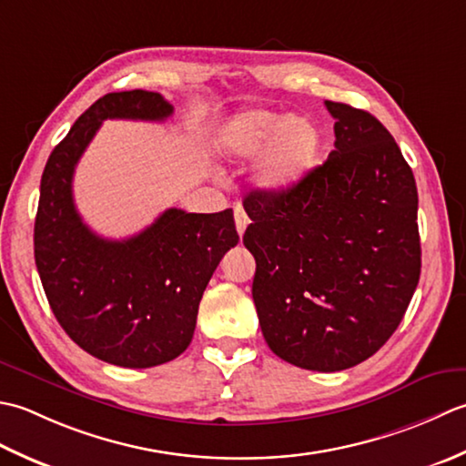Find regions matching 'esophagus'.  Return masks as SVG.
Returning <instances> with one entry per match:
<instances>
[{"mask_svg": "<svg viewBox=\"0 0 466 466\" xmlns=\"http://www.w3.org/2000/svg\"><path fill=\"white\" fill-rule=\"evenodd\" d=\"M247 225H249V217L243 211L241 205H235V227H237V233L243 237Z\"/></svg>", "mask_w": 466, "mask_h": 466, "instance_id": "obj_1", "label": "esophagus"}]
</instances>
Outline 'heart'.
Instances as JSON below:
<instances>
[{
    "label": "heart",
    "mask_w": 466,
    "mask_h": 466,
    "mask_svg": "<svg viewBox=\"0 0 466 466\" xmlns=\"http://www.w3.org/2000/svg\"><path fill=\"white\" fill-rule=\"evenodd\" d=\"M233 158H255V183L268 193L288 191L316 165L321 132L309 118L271 110H247L235 116L219 137Z\"/></svg>",
    "instance_id": "b5f03b06"
}]
</instances>
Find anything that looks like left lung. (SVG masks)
<instances>
[{"label":"left lung","mask_w":466,"mask_h":466,"mask_svg":"<svg viewBox=\"0 0 466 466\" xmlns=\"http://www.w3.org/2000/svg\"><path fill=\"white\" fill-rule=\"evenodd\" d=\"M326 108L336 150L288 191L245 197L243 245L271 352L339 372L386 344L419 286V193L382 122L341 102Z\"/></svg>","instance_id":"8db88e82"}]
</instances>
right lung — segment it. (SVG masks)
I'll return each instance as SVG.
<instances>
[{"label": "right lung", "instance_id": "right-lung-1", "mask_svg": "<svg viewBox=\"0 0 466 466\" xmlns=\"http://www.w3.org/2000/svg\"><path fill=\"white\" fill-rule=\"evenodd\" d=\"M158 92H110L74 122L47 158L34 225V258L58 324L84 352L114 366L153 368L191 344L203 291L239 243L231 208H167L135 237L104 239L76 211L74 168L106 118L167 120Z\"/></svg>", "mask_w": 466, "mask_h": 466}]
</instances>
